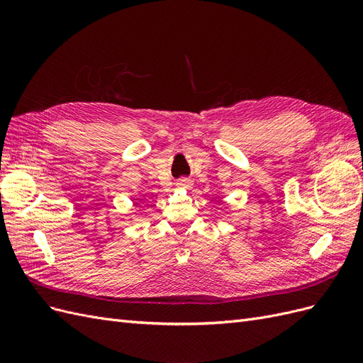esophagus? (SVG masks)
Listing matches in <instances>:
<instances>
[{"mask_svg": "<svg viewBox=\"0 0 363 363\" xmlns=\"http://www.w3.org/2000/svg\"><path fill=\"white\" fill-rule=\"evenodd\" d=\"M191 184H192V182H191L189 179H186V177L177 180V186H179V188H191Z\"/></svg>", "mask_w": 363, "mask_h": 363, "instance_id": "34e87169", "label": "esophagus"}]
</instances>
